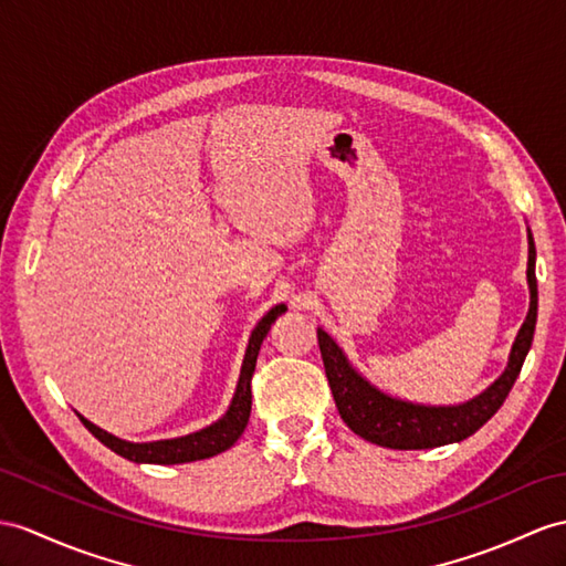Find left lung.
<instances>
[{"mask_svg": "<svg viewBox=\"0 0 566 566\" xmlns=\"http://www.w3.org/2000/svg\"><path fill=\"white\" fill-rule=\"evenodd\" d=\"M528 287H531V310L523 322L516 343L509 355L504 375L492 387L480 394L473 401L449 408L412 406L406 401L384 396L375 387L357 375L348 365L346 355L340 353L336 340L326 331H316L319 350L326 369L331 394H334L336 408L355 434L371 444L387 449H432L471 437L485 424L494 412L502 408L509 391H512L523 360L531 350L535 319H537V281H535V244L528 235Z\"/></svg>", "mask_w": 566, "mask_h": 566, "instance_id": "left-lung-1", "label": "left lung"}]
</instances>
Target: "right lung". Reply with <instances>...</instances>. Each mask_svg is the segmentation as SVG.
Instances as JSON below:
<instances>
[{
	"instance_id": "obj_1",
	"label": "right lung",
	"mask_w": 566,
	"mask_h": 566,
	"mask_svg": "<svg viewBox=\"0 0 566 566\" xmlns=\"http://www.w3.org/2000/svg\"><path fill=\"white\" fill-rule=\"evenodd\" d=\"M285 312V305H275L264 319L256 324V328L252 331L250 346H247V355H244V365L240 371V381H238V391L232 403L228 408V412L218 422H213L211 427H206L201 432L179 437V439H165V442H150V444H132L124 442V439H117L113 434H107L101 427H95L93 422H88L86 418H81V422L86 424V430L103 442L107 449H113L119 457L136 461V463H189V461H203L218 457L226 449H230L232 444L238 442L240 434L244 432L247 422H250V412H252V375L256 367V355L261 348V340L266 338L271 324L279 319V316Z\"/></svg>"
}]
</instances>
